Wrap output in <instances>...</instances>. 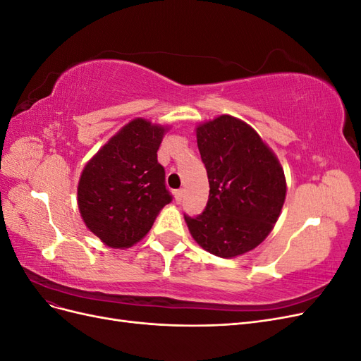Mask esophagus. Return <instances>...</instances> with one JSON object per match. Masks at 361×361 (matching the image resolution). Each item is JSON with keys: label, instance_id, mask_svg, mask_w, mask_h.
I'll return each instance as SVG.
<instances>
[{"label": "esophagus", "instance_id": "esophagus-1", "mask_svg": "<svg viewBox=\"0 0 361 361\" xmlns=\"http://www.w3.org/2000/svg\"><path fill=\"white\" fill-rule=\"evenodd\" d=\"M174 200H176L178 204H180L183 202V190H178L174 191Z\"/></svg>", "mask_w": 361, "mask_h": 361}]
</instances>
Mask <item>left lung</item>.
Here are the masks:
<instances>
[{
  "label": "left lung",
  "instance_id": "8db88e82",
  "mask_svg": "<svg viewBox=\"0 0 361 361\" xmlns=\"http://www.w3.org/2000/svg\"><path fill=\"white\" fill-rule=\"evenodd\" d=\"M209 180V199L195 218L185 215L203 250L231 259L269 235L286 199L281 164L248 123L223 114L195 128Z\"/></svg>",
  "mask_w": 361,
  "mask_h": 361
}]
</instances>
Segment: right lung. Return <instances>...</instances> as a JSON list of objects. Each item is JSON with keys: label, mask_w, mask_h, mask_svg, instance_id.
Segmentation results:
<instances>
[{"label": "right lung", "mask_w": 361, "mask_h": 361, "mask_svg": "<svg viewBox=\"0 0 361 361\" xmlns=\"http://www.w3.org/2000/svg\"><path fill=\"white\" fill-rule=\"evenodd\" d=\"M167 130L137 117L85 164L78 182V209L87 228L105 245L133 247L171 202L157 155Z\"/></svg>", "instance_id": "obj_1"}]
</instances>
